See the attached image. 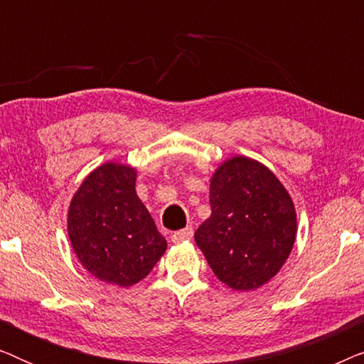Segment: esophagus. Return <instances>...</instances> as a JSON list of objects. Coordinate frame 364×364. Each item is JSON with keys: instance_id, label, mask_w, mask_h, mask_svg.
<instances>
[{"instance_id": "esophagus-1", "label": "esophagus", "mask_w": 364, "mask_h": 364, "mask_svg": "<svg viewBox=\"0 0 364 364\" xmlns=\"http://www.w3.org/2000/svg\"><path fill=\"white\" fill-rule=\"evenodd\" d=\"M192 235H193L192 227H186V228H183V230H178V232H173L172 233V242L173 243L187 242V240H191Z\"/></svg>"}]
</instances>
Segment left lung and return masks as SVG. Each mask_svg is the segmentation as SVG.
Returning <instances> with one entry per match:
<instances>
[{"mask_svg": "<svg viewBox=\"0 0 364 364\" xmlns=\"http://www.w3.org/2000/svg\"><path fill=\"white\" fill-rule=\"evenodd\" d=\"M212 213L196 243L212 272L232 290H257L280 272L296 238L290 193L267 166L235 156L210 178Z\"/></svg>", "mask_w": 364, "mask_h": 364, "instance_id": "1", "label": "left lung"}]
</instances>
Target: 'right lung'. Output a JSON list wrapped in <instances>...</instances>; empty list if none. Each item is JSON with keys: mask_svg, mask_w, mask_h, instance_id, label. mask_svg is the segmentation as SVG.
<instances>
[{"mask_svg": "<svg viewBox=\"0 0 364 364\" xmlns=\"http://www.w3.org/2000/svg\"><path fill=\"white\" fill-rule=\"evenodd\" d=\"M137 171L106 162L73 196L68 235L81 265L97 280L132 287L161 260L167 242L136 193Z\"/></svg>", "mask_w": 364, "mask_h": 364, "instance_id": "right-lung-1", "label": "right lung"}]
</instances>
